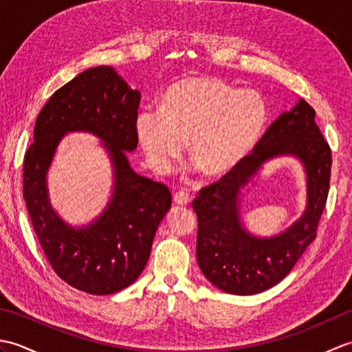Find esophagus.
Segmentation results:
<instances>
[{
    "label": "esophagus",
    "mask_w": 352,
    "mask_h": 352,
    "mask_svg": "<svg viewBox=\"0 0 352 352\" xmlns=\"http://www.w3.org/2000/svg\"><path fill=\"white\" fill-rule=\"evenodd\" d=\"M174 201L178 206H188L189 201H190V195L184 190H178V192L174 193Z\"/></svg>",
    "instance_id": "obj_1"
}]
</instances>
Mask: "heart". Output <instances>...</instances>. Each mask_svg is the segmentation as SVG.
Segmentation results:
<instances>
[{
	"label": "heart",
	"mask_w": 352,
	"mask_h": 352,
	"mask_svg": "<svg viewBox=\"0 0 352 352\" xmlns=\"http://www.w3.org/2000/svg\"><path fill=\"white\" fill-rule=\"evenodd\" d=\"M267 122V104L252 89L213 77H189L168 89L162 110H144L136 133L154 170L166 174L189 139L192 159L207 175L239 166L256 146Z\"/></svg>",
	"instance_id": "heart-1"
}]
</instances>
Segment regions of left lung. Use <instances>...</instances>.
<instances>
[{
  "instance_id": "1",
  "label": "left lung",
  "mask_w": 352,
  "mask_h": 352,
  "mask_svg": "<svg viewBox=\"0 0 352 352\" xmlns=\"http://www.w3.org/2000/svg\"><path fill=\"white\" fill-rule=\"evenodd\" d=\"M315 115L309 102L298 100L269 125L239 166L201 189L193 199L192 207L198 216V265L206 278L227 294L256 295L271 289L315 241L331 172V149L316 125ZM283 155L296 156L303 163L308 180L306 210L280 235L254 236L240 219L241 189L266 161Z\"/></svg>"
}]
</instances>
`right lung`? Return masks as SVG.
Wrapping results in <instances>:
<instances>
[{"label": "right lung", "instance_id": "add662e5", "mask_svg": "<svg viewBox=\"0 0 352 352\" xmlns=\"http://www.w3.org/2000/svg\"><path fill=\"white\" fill-rule=\"evenodd\" d=\"M139 102L140 92L111 66L86 69L45 104L24 157V199L45 256L63 281L91 295L116 294L138 280L170 208L166 186L136 174L126 159L138 146ZM74 131L103 140L116 180L107 208L83 228H72L56 214L46 186L55 149Z\"/></svg>", "mask_w": 352, "mask_h": 352}]
</instances>
